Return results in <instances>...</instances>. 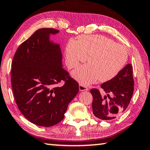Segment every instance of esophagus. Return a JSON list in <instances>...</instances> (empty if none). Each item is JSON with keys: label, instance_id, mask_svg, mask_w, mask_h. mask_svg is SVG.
<instances>
[{"label": "esophagus", "instance_id": "esophagus-1", "mask_svg": "<svg viewBox=\"0 0 150 150\" xmlns=\"http://www.w3.org/2000/svg\"><path fill=\"white\" fill-rule=\"evenodd\" d=\"M79 90L80 91H88V88L82 84H79Z\"/></svg>", "mask_w": 150, "mask_h": 150}]
</instances>
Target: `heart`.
<instances>
[{"mask_svg":"<svg viewBox=\"0 0 150 150\" xmlns=\"http://www.w3.org/2000/svg\"><path fill=\"white\" fill-rule=\"evenodd\" d=\"M65 56L69 68L77 67L88 57L89 64L80 66L72 73L76 80L84 85L98 80L107 82L114 79L128 59L123 46L100 35H81L78 41L71 39L66 45Z\"/></svg>","mask_w":150,"mask_h":150,"instance_id":"obj_1","label":"heart"}]
</instances>
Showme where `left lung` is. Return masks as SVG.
Wrapping results in <instances>:
<instances>
[{"instance_id": "1", "label": "left lung", "mask_w": 150, "mask_h": 150, "mask_svg": "<svg viewBox=\"0 0 150 150\" xmlns=\"http://www.w3.org/2000/svg\"><path fill=\"white\" fill-rule=\"evenodd\" d=\"M100 86L107 93L104 97L101 96L98 89L91 90L93 96V114L101 120H112L125 111L132 98L134 80L131 64H127L117 76L103 83Z\"/></svg>"}]
</instances>
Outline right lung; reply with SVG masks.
I'll list each match as a JSON object with an SVG mask.
<instances>
[{"instance_id": "add662e5", "label": "right lung", "mask_w": 150, "mask_h": 150, "mask_svg": "<svg viewBox=\"0 0 150 150\" xmlns=\"http://www.w3.org/2000/svg\"><path fill=\"white\" fill-rule=\"evenodd\" d=\"M52 28L40 29L22 43L12 62L11 84L17 105L30 122L51 127L64 118L68 104L79 91L78 83L62 68L59 44ZM64 81L63 86L57 85Z\"/></svg>"}]
</instances>
